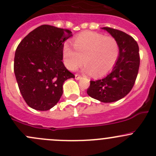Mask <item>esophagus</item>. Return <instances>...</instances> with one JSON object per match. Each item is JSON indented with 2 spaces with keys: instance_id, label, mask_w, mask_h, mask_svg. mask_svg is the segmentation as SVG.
<instances>
[{
  "instance_id": "obj_1",
  "label": "esophagus",
  "mask_w": 156,
  "mask_h": 156,
  "mask_svg": "<svg viewBox=\"0 0 156 156\" xmlns=\"http://www.w3.org/2000/svg\"><path fill=\"white\" fill-rule=\"evenodd\" d=\"M81 78V75H78V74H76V75H75V79L76 80H80Z\"/></svg>"
}]
</instances>
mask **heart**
I'll use <instances>...</instances> for the list:
<instances>
[{"label": "heart", "instance_id": "obj_1", "mask_svg": "<svg viewBox=\"0 0 156 156\" xmlns=\"http://www.w3.org/2000/svg\"><path fill=\"white\" fill-rule=\"evenodd\" d=\"M73 46L66 44L63 48L65 64L74 70L83 62L84 71L94 76H101L110 72L116 64L120 54L117 40L94 32H84L73 40Z\"/></svg>", "mask_w": 156, "mask_h": 156}]
</instances>
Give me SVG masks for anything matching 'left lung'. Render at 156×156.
I'll return each mask as SVG.
<instances>
[{"instance_id":"8db88e82","label":"left lung","mask_w":156,"mask_h":156,"mask_svg":"<svg viewBox=\"0 0 156 156\" xmlns=\"http://www.w3.org/2000/svg\"><path fill=\"white\" fill-rule=\"evenodd\" d=\"M118 42L120 54L113 70L105 78L90 81L87 94L104 103L119 101L129 93L135 84L140 58L139 46L132 36L110 27H103Z\"/></svg>"}]
</instances>
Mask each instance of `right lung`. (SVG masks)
<instances>
[{
	"label": "right lung",
	"mask_w": 156,
	"mask_h": 156,
	"mask_svg": "<svg viewBox=\"0 0 156 156\" xmlns=\"http://www.w3.org/2000/svg\"><path fill=\"white\" fill-rule=\"evenodd\" d=\"M72 32L42 25L23 39L15 52L14 70L20 91L31 108L48 110L59 101L65 81L75 75L62 62L64 42Z\"/></svg>",
	"instance_id": "1"
}]
</instances>
